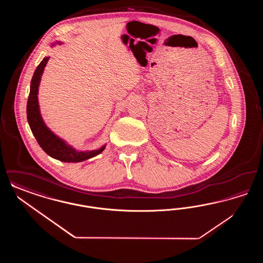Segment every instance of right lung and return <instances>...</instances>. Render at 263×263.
<instances>
[{"label": "right lung", "instance_id": "right-lung-1", "mask_svg": "<svg viewBox=\"0 0 263 263\" xmlns=\"http://www.w3.org/2000/svg\"><path fill=\"white\" fill-rule=\"evenodd\" d=\"M48 60H49V57H46L40 62L31 79L30 91H29L27 105H26L28 124L30 126L32 134L36 139L39 146L47 155L62 162H68V163L83 162L85 160H88L100 154L102 151L104 150L105 145L102 146L99 150L90 151V152H76L73 148L66 145L65 142L60 138L56 137V135H54L45 126L39 112L37 92L41 75Z\"/></svg>", "mask_w": 263, "mask_h": 263}]
</instances>
